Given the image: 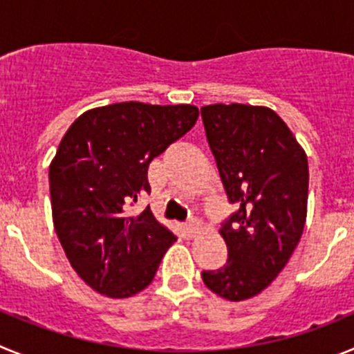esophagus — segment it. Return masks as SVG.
<instances>
[{"mask_svg":"<svg viewBox=\"0 0 354 354\" xmlns=\"http://www.w3.org/2000/svg\"><path fill=\"white\" fill-rule=\"evenodd\" d=\"M200 230H202V225H200V221L192 220L186 223V232L189 234L192 237H195L196 234H200Z\"/></svg>","mask_w":354,"mask_h":354,"instance_id":"1","label":"esophagus"}]
</instances>
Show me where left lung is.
<instances>
[{
	"label": "left lung",
	"mask_w": 354,
	"mask_h": 354,
	"mask_svg": "<svg viewBox=\"0 0 354 354\" xmlns=\"http://www.w3.org/2000/svg\"><path fill=\"white\" fill-rule=\"evenodd\" d=\"M200 111L225 192L239 207L220 230L227 264L202 271V280L221 298L243 301L273 282L301 239L308 161L273 109L232 102Z\"/></svg>",
	"instance_id": "obj_1"
}]
</instances>
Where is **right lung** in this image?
Wrapping results in <instances>:
<instances>
[{
    "label": "right lung",
    "mask_w": 354,
    "mask_h": 354,
    "mask_svg": "<svg viewBox=\"0 0 354 354\" xmlns=\"http://www.w3.org/2000/svg\"><path fill=\"white\" fill-rule=\"evenodd\" d=\"M198 108L117 102L84 111L49 165L53 223L68 262L108 298L145 289L177 237L150 207L129 205L150 193V161L195 126Z\"/></svg>",
    "instance_id": "add662e5"
}]
</instances>
